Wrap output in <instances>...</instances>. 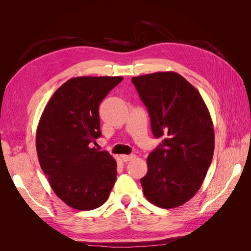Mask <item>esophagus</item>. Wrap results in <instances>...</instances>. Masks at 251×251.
Segmentation results:
<instances>
[{
    "mask_svg": "<svg viewBox=\"0 0 251 251\" xmlns=\"http://www.w3.org/2000/svg\"><path fill=\"white\" fill-rule=\"evenodd\" d=\"M135 158V155L131 154V155H121V159H123V161L127 162V161H131L132 159Z\"/></svg>",
    "mask_w": 251,
    "mask_h": 251,
    "instance_id": "34e87169",
    "label": "esophagus"
}]
</instances>
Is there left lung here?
<instances>
[{
    "label": "left lung",
    "mask_w": 251,
    "mask_h": 251,
    "mask_svg": "<svg viewBox=\"0 0 251 251\" xmlns=\"http://www.w3.org/2000/svg\"><path fill=\"white\" fill-rule=\"evenodd\" d=\"M161 143L148 157L143 195L161 208H175L199 191L212 160L215 133L209 111L193 85L176 72L132 78Z\"/></svg>",
    "instance_id": "left-lung-1"
}]
</instances>
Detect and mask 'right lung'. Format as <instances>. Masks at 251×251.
<instances>
[{
  "label": "right lung",
  "mask_w": 251,
  "mask_h": 251,
  "mask_svg": "<svg viewBox=\"0 0 251 251\" xmlns=\"http://www.w3.org/2000/svg\"><path fill=\"white\" fill-rule=\"evenodd\" d=\"M123 76H79L52 95L36 130V151L53 192L68 206H101L116 181L117 164L92 148L101 136L98 108Z\"/></svg>",
  "instance_id": "add662e5"
}]
</instances>
